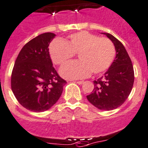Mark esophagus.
I'll return each mask as SVG.
<instances>
[{
  "label": "esophagus",
  "instance_id": "esophagus-1",
  "mask_svg": "<svg viewBox=\"0 0 148 148\" xmlns=\"http://www.w3.org/2000/svg\"><path fill=\"white\" fill-rule=\"evenodd\" d=\"M77 82V83L79 84V85H82V84L84 83V81H77V82Z\"/></svg>",
  "mask_w": 148,
  "mask_h": 148
}]
</instances>
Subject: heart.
<instances>
[{"mask_svg":"<svg viewBox=\"0 0 148 148\" xmlns=\"http://www.w3.org/2000/svg\"><path fill=\"white\" fill-rule=\"evenodd\" d=\"M49 53L55 65L62 66L77 53L79 60L68 63L60 69L67 79H82L108 70L114 62L116 49L108 38L99 37L88 31L71 34L66 41L55 39L50 43Z\"/></svg>","mask_w":148,"mask_h":148,"instance_id":"1","label":"heart"}]
</instances>
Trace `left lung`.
<instances>
[{"mask_svg": "<svg viewBox=\"0 0 148 148\" xmlns=\"http://www.w3.org/2000/svg\"><path fill=\"white\" fill-rule=\"evenodd\" d=\"M113 42L116 57L107 72L93 81V92L87 99L102 110H112L121 106L128 99L133 88L134 71L132 60L122 43L112 34L104 33Z\"/></svg>", "mask_w": 148, "mask_h": 148, "instance_id": "left-lung-1", "label": "left lung"}]
</instances>
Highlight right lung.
Returning a JSON list of instances; mask_svg holds the SVG:
<instances>
[{
    "mask_svg": "<svg viewBox=\"0 0 148 148\" xmlns=\"http://www.w3.org/2000/svg\"><path fill=\"white\" fill-rule=\"evenodd\" d=\"M55 34H40L26 44L15 60L11 87L18 102L27 110H49L61 96L66 81L52 66L49 43Z\"/></svg>",
    "mask_w": 148,
    "mask_h": 148,
    "instance_id": "right-lung-1",
    "label": "right lung"
}]
</instances>
